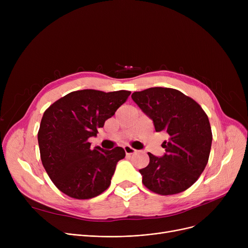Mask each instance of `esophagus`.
Returning a JSON list of instances; mask_svg holds the SVG:
<instances>
[{
  "label": "esophagus",
  "instance_id": "obj_1",
  "mask_svg": "<svg viewBox=\"0 0 248 248\" xmlns=\"http://www.w3.org/2000/svg\"><path fill=\"white\" fill-rule=\"evenodd\" d=\"M124 152H125L126 155H133V154L136 153V150L133 149L132 147H129V146H124Z\"/></svg>",
  "mask_w": 248,
  "mask_h": 248
}]
</instances>
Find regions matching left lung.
Returning a JSON list of instances; mask_svg holds the SVG:
<instances>
[{"instance_id": "1", "label": "left lung", "mask_w": 248, "mask_h": 248, "mask_svg": "<svg viewBox=\"0 0 248 248\" xmlns=\"http://www.w3.org/2000/svg\"><path fill=\"white\" fill-rule=\"evenodd\" d=\"M132 98L153 121L155 132L169 136L162 145L164 155L148 153L150 163L140 170L142 183L160 195L187 190L209 159L212 132L207 114L196 101L173 88L151 87L136 91Z\"/></svg>"}]
</instances>
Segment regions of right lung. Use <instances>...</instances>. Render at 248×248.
<instances>
[{
    "instance_id": "1",
    "label": "right lung",
    "mask_w": 248,
    "mask_h": 248,
    "mask_svg": "<svg viewBox=\"0 0 248 248\" xmlns=\"http://www.w3.org/2000/svg\"><path fill=\"white\" fill-rule=\"evenodd\" d=\"M131 91L112 93L83 89L61 97L46 109L38 132L43 167L64 194L90 199L106 191L117 162L125 153L121 147L90 148L88 139L111 117Z\"/></svg>"
}]
</instances>
